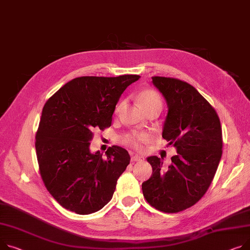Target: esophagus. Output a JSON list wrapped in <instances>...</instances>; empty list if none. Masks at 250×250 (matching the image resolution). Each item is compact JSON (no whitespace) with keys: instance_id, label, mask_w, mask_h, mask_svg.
Here are the masks:
<instances>
[{"instance_id":"esophagus-1","label":"esophagus","mask_w":250,"mask_h":250,"mask_svg":"<svg viewBox=\"0 0 250 250\" xmlns=\"http://www.w3.org/2000/svg\"><path fill=\"white\" fill-rule=\"evenodd\" d=\"M144 157L140 156V155H135V156H131V162H142L144 161Z\"/></svg>"}]
</instances>
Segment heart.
Returning <instances> with one entry per match:
<instances>
[{"mask_svg":"<svg viewBox=\"0 0 250 250\" xmlns=\"http://www.w3.org/2000/svg\"><path fill=\"white\" fill-rule=\"evenodd\" d=\"M138 102L140 106L146 110L149 107L153 106H161L162 105V101L161 97L159 96V94L152 90V89H143L138 93ZM151 136L146 134V132H141V131H132L130 134L125 135L122 141L126 144L129 145L131 146H134L135 148L138 149H142L143 148V145L146 144L147 142L151 141Z\"/></svg>","mask_w":250,"mask_h":250,"instance_id":"heart-1","label":"heart"}]
</instances>
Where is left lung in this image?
<instances>
[{"label": "left lung", "instance_id": "8db88e82", "mask_svg": "<svg viewBox=\"0 0 250 250\" xmlns=\"http://www.w3.org/2000/svg\"><path fill=\"white\" fill-rule=\"evenodd\" d=\"M152 79L168 106L162 137L173 144L177 155L165 171L164 159L146 158L153 173L142 189L149 205L176 213L196 204L208 190L222 156V129L215 109L189 83L170 77Z\"/></svg>", "mask_w": 250, "mask_h": 250}]
</instances>
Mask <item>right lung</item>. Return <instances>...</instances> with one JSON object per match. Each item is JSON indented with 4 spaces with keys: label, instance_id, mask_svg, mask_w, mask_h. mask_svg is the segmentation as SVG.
Returning a JSON list of instances; mask_svg holds the SVG:
<instances>
[{
    "label": "right lung",
    "instance_id": "add662e5",
    "mask_svg": "<svg viewBox=\"0 0 250 250\" xmlns=\"http://www.w3.org/2000/svg\"><path fill=\"white\" fill-rule=\"evenodd\" d=\"M140 77H77L45 104L35 147L44 184L62 207L86 215L111 200L130 157L119 146L104 157L91 153L90 141L95 129L110 126L121 95Z\"/></svg>",
    "mask_w": 250,
    "mask_h": 250
}]
</instances>
